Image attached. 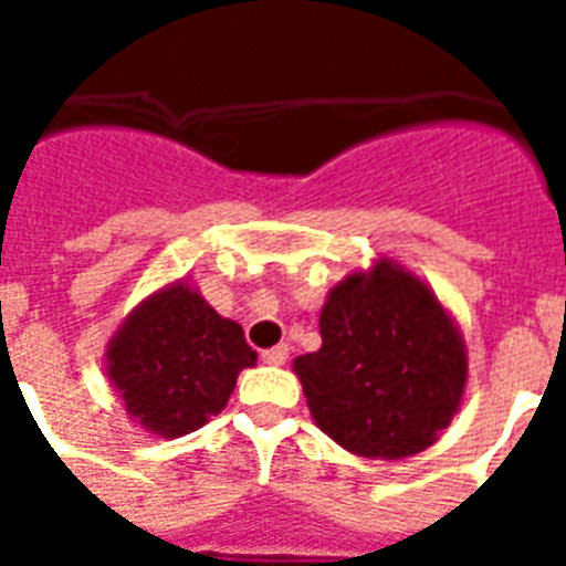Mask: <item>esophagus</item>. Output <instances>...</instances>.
I'll return each instance as SVG.
<instances>
[{"mask_svg": "<svg viewBox=\"0 0 566 566\" xmlns=\"http://www.w3.org/2000/svg\"><path fill=\"white\" fill-rule=\"evenodd\" d=\"M261 361L270 364V367H282L287 361V346H273V349H264L261 353Z\"/></svg>", "mask_w": 566, "mask_h": 566, "instance_id": "esophagus-1", "label": "esophagus"}]
</instances>
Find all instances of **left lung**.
I'll return each instance as SVG.
<instances>
[{"label": "left lung", "instance_id": "8db88e82", "mask_svg": "<svg viewBox=\"0 0 566 566\" xmlns=\"http://www.w3.org/2000/svg\"><path fill=\"white\" fill-rule=\"evenodd\" d=\"M317 353L300 355L311 417L346 452L417 455L461 408L467 346L429 284L390 258L337 282L319 311Z\"/></svg>", "mask_w": 566, "mask_h": 566}]
</instances>
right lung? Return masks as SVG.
Returning <instances> with one entry per match:
<instances>
[{"label": "right lung", "mask_w": 566, "mask_h": 566, "mask_svg": "<svg viewBox=\"0 0 566 566\" xmlns=\"http://www.w3.org/2000/svg\"><path fill=\"white\" fill-rule=\"evenodd\" d=\"M255 361L243 328L181 279L123 319L105 373L132 420L158 438H181L226 408L240 370Z\"/></svg>", "instance_id": "right-lung-1"}]
</instances>
